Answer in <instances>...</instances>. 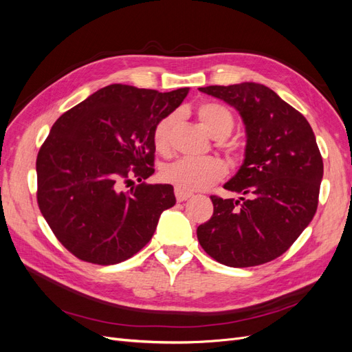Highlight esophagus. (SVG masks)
Masks as SVG:
<instances>
[{"label": "esophagus", "instance_id": "34e87169", "mask_svg": "<svg viewBox=\"0 0 352 352\" xmlns=\"http://www.w3.org/2000/svg\"><path fill=\"white\" fill-rule=\"evenodd\" d=\"M175 195H176V199L179 201V202H182V201H186V199H189L190 197H192V194L190 192H184V190H180V189H175Z\"/></svg>", "mask_w": 352, "mask_h": 352}]
</instances>
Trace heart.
Masks as SVG:
<instances>
[{
    "instance_id": "heart-1",
    "label": "heart",
    "mask_w": 352,
    "mask_h": 352,
    "mask_svg": "<svg viewBox=\"0 0 352 352\" xmlns=\"http://www.w3.org/2000/svg\"><path fill=\"white\" fill-rule=\"evenodd\" d=\"M197 116L206 131L216 140H225L232 132L235 120L232 113L217 102H202L197 107ZM176 122L175 114L160 119L153 129V144L160 153H167L170 135ZM226 175V167L219 158H180L162 170L164 182L184 192H194L219 182Z\"/></svg>"
}]
</instances>
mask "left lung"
I'll list each match as a JSON object with an SVG mask.
<instances>
[{"mask_svg": "<svg viewBox=\"0 0 352 352\" xmlns=\"http://www.w3.org/2000/svg\"><path fill=\"white\" fill-rule=\"evenodd\" d=\"M235 107L247 131L245 160L225 189L238 201L211 195L214 211L197 229L199 245L229 267H252L280 257L316 214L323 158L305 117L261 83L199 88Z\"/></svg>", "mask_w": 352, "mask_h": 352, "instance_id": "obj_1", "label": "left lung"}]
</instances>
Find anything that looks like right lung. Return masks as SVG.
<instances>
[{
    "instance_id": "add662e5",
    "label": "right lung",
    "mask_w": 352,
    "mask_h": 352,
    "mask_svg": "<svg viewBox=\"0 0 352 352\" xmlns=\"http://www.w3.org/2000/svg\"><path fill=\"white\" fill-rule=\"evenodd\" d=\"M186 95L113 83L52 124L36 157V199L74 257L117 264L151 241L160 214L176 202L172 185L145 182L154 173L153 129Z\"/></svg>"
}]
</instances>
